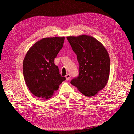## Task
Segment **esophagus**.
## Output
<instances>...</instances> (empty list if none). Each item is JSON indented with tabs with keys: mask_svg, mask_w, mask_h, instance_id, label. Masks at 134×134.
Here are the masks:
<instances>
[{
	"mask_svg": "<svg viewBox=\"0 0 134 134\" xmlns=\"http://www.w3.org/2000/svg\"><path fill=\"white\" fill-rule=\"evenodd\" d=\"M65 77H66V80H69L70 79H71V75L68 74H67V75L65 76Z\"/></svg>",
	"mask_w": 134,
	"mask_h": 134,
	"instance_id": "1",
	"label": "esophagus"
}]
</instances>
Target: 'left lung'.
Listing matches in <instances>:
<instances>
[{"label": "left lung", "mask_w": 134, "mask_h": 134, "mask_svg": "<svg viewBox=\"0 0 134 134\" xmlns=\"http://www.w3.org/2000/svg\"><path fill=\"white\" fill-rule=\"evenodd\" d=\"M79 64V75L71 83L87 97L96 95L108 82L110 69L109 55L99 41L82 35L67 37Z\"/></svg>", "instance_id": "1"}]
</instances>
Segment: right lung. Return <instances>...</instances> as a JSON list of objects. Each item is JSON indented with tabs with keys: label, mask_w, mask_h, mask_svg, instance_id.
Returning a JSON list of instances; mask_svg holds the SVG:
<instances>
[{
	"label": "right lung",
	"mask_w": 134,
	"mask_h": 134,
	"mask_svg": "<svg viewBox=\"0 0 134 134\" xmlns=\"http://www.w3.org/2000/svg\"><path fill=\"white\" fill-rule=\"evenodd\" d=\"M64 40V37L44 38L36 42L25 56L23 63L24 80L30 92L40 99L52 97L66 80L54 63Z\"/></svg>",
	"instance_id": "add662e5"
}]
</instances>
